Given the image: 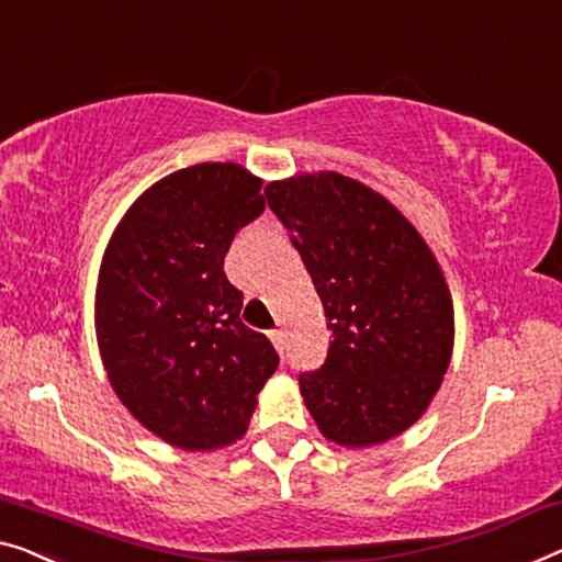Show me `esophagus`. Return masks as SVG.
<instances>
[{
    "instance_id": "esophagus-1",
    "label": "esophagus",
    "mask_w": 562,
    "mask_h": 562,
    "mask_svg": "<svg viewBox=\"0 0 562 562\" xmlns=\"http://www.w3.org/2000/svg\"><path fill=\"white\" fill-rule=\"evenodd\" d=\"M270 338H272V342H274V348H278L280 353H282V350H284V333H282V330H272Z\"/></svg>"
}]
</instances>
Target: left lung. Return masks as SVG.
<instances>
[{
    "mask_svg": "<svg viewBox=\"0 0 562 562\" xmlns=\"http://www.w3.org/2000/svg\"><path fill=\"white\" fill-rule=\"evenodd\" d=\"M267 204L303 257L328 317L325 363L300 373L315 424L340 447H371L426 412L449 368L454 307L412 222L335 171L272 181Z\"/></svg>",
    "mask_w": 562,
    "mask_h": 562,
    "instance_id": "8db88e82",
    "label": "left lung"
}]
</instances>
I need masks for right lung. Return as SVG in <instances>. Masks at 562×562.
Wrapping results in <instances>:
<instances>
[{
  "mask_svg": "<svg viewBox=\"0 0 562 562\" xmlns=\"http://www.w3.org/2000/svg\"><path fill=\"white\" fill-rule=\"evenodd\" d=\"M259 189L237 164L189 166L133 201L105 247L95 330L108 381L173 447L237 441L280 366L224 274L234 234L265 212Z\"/></svg>",
  "mask_w": 562,
  "mask_h": 562,
  "instance_id": "right-lung-1",
  "label": "right lung"
}]
</instances>
